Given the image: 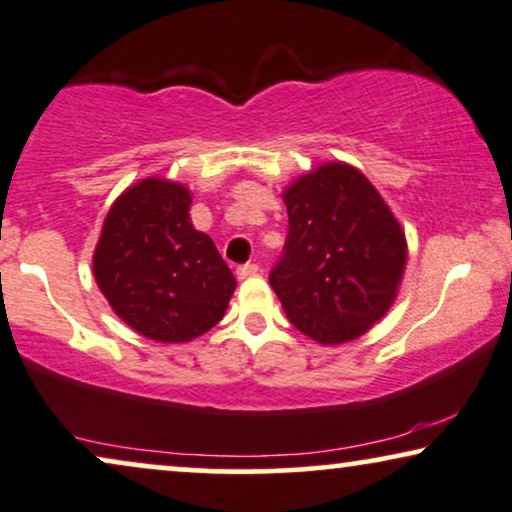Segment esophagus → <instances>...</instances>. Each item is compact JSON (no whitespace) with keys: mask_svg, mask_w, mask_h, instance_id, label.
Returning a JSON list of instances; mask_svg holds the SVG:
<instances>
[{"mask_svg":"<svg viewBox=\"0 0 512 512\" xmlns=\"http://www.w3.org/2000/svg\"><path fill=\"white\" fill-rule=\"evenodd\" d=\"M257 271H260V267H257V264H252V262H248V264H243V267H238L236 269V276L241 278H250V276H257Z\"/></svg>","mask_w":512,"mask_h":512,"instance_id":"34e87169","label":"esophagus"}]
</instances>
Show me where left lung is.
I'll return each instance as SVG.
<instances>
[{
	"mask_svg": "<svg viewBox=\"0 0 512 512\" xmlns=\"http://www.w3.org/2000/svg\"><path fill=\"white\" fill-rule=\"evenodd\" d=\"M286 255L269 283L297 331L333 347L390 312L406 269V236L357 167L323 163L283 189Z\"/></svg>",
	"mask_w": 512,
	"mask_h": 512,
	"instance_id": "left-lung-1",
	"label": "left lung"
}]
</instances>
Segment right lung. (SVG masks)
<instances>
[{
  "label": "right lung",
  "instance_id": "obj_1",
  "mask_svg": "<svg viewBox=\"0 0 512 512\" xmlns=\"http://www.w3.org/2000/svg\"><path fill=\"white\" fill-rule=\"evenodd\" d=\"M186 184L146 177L115 198L92 267L96 286L132 331L177 345L208 333L236 278L212 238L191 222Z\"/></svg>",
  "mask_w": 512,
  "mask_h": 512
}]
</instances>
